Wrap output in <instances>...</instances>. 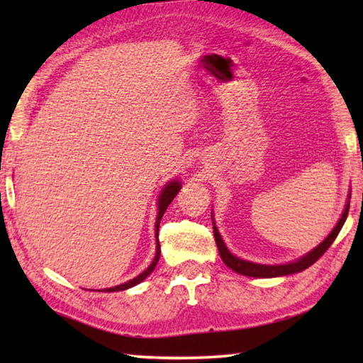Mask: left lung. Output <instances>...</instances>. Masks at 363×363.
Listing matches in <instances>:
<instances>
[{
    "label": "left lung",
    "mask_w": 363,
    "mask_h": 363,
    "mask_svg": "<svg viewBox=\"0 0 363 363\" xmlns=\"http://www.w3.org/2000/svg\"><path fill=\"white\" fill-rule=\"evenodd\" d=\"M348 211H350V201L345 207V212L342 215L340 221L337 223V226L334 228L333 233L328 235V238L325 242H323L320 246H317L313 251H311L309 254H306L304 257H301L299 260L293 262V264H285V265H260V264H252V262L248 260H243V259H238L233 254L229 252V250L226 248L225 242L221 240V237L218 234V229L217 226L213 225V235H215V242H217L218 246V252H220V257L223 259V262L230 268L234 269V272L245 274V276H252V277H277V276H285V274H293V273H298V272H303V269L309 268L312 264H315L323 254H325L329 246L334 243V240L337 238L338 233H340L342 226L345 225L346 217H348Z\"/></svg>",
    "instance_id": "1"
}]
</instances>
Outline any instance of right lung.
<instances>
[{"label": "right lung", "mask_w": 363, "mask_h": 363, "mask_svg": "<svg viewBox=\"0 0 363 363\" xmlns=\"http://www.w3.org/2000/svg\"><path fill=\"white\" fill-rule=\"evenodd\" d=\"M179 190H181V186H179V182H177V181L169 182L168 186H167L164 190H162V195H160V198H159V213H157V221H156L157 250H156V257H154V260L151 262V265H150L148 268H146L143 273H140L137 277H134V279H130V281H128V282H125V284H121V285H117V287L106 289V291H120V290H126V289H129V287H134V285L140 284L146 276L152 273V269L156 268L157 262H159V257H160V245H159V225H160V220H162V217H164L167 207L169 206V203L173 201L174 196L177 195V191H179Z\"/></svg>", "instance_id": "add662e5"}]
</instances>
